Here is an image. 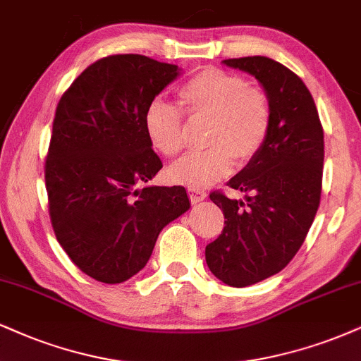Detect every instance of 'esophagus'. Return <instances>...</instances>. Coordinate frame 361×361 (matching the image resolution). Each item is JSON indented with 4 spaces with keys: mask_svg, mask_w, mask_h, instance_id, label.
Instances as JSON below:
<instances>
[{
    "mask_svg": "<svg viewBox=\"0 0 361 361\" xmlns=\"http://www.w3.org/2000/svg\"><path fill=\"white\" fill-rule=\"evenodd\" d=\"M188 192H189L190 202H192V204H197V202H201V201H204V199L207 197L206 190H202V189H197V188H189V189H188Z\"/></svg>",
    "mask_w": 361,
    "mask_h": 361,
    "instance_id": "obj_1",
    "label": "esophagus"
}]
</instances>
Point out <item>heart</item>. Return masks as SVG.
<instances>
[{"label":"heart","mask_w":361,"mask_h":361,"mask_svg":"<svg viewBox=\"0 0 361 361\" xmlns=\"http://www.w3.org/2000/svg\"><path fill=\"white\" fill-rule=\"evenodd\" d=\"M179 102L189 118H209L204 142L207 149L176 162L169 176L177 184L204 188L252 160L268 140L273 106L268 92L247 83L243 75L209 66L179 88ZM150 144L166 157H176L188 140L184 113L162 100L150 102L144 115Z\"/></svg>","instance_id":"obj_1"}]
</instances>
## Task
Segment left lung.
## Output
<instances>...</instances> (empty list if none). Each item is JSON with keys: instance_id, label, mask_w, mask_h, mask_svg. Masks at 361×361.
Instances as JSON below:
<instances>
[{"instance_id": "left-lung-1", "label": "left lung", "mask_w": 361, "mask_h": 361, "mask_svg": "<svg viewBox=\"0 0 361 361\" xmlns=\"http://www.w3.org/2000/svg\"><path fill=\"white\" fill-rule=\"evenodd\" d=\"M224 63L255 75L273 106L264 147L228 182L244 201L209 194L226 221L206 246V262L222 283L244 288L286 268L305 243L322 199L324 140L313 97L296 73L268 56Z\"/></svg>"}]
</instances>
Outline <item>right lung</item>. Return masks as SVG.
<instances>
[{"mask_svg":"<svg viewBox=\"0 0 361 361\" xmlns=\"http://www.w3.org/2000/svg\"><path fill=\"white\" fill-rule=\"evenodd\" d=\"M179 75L144 55H110L87 66L56 105L44 160L48 212L60 246L100 283L144 268L159 233L190 207L182 185L144 188L162 169L144 115Z\"/></svg>","mask_w":361,"mask_h":361,"instance_id":"right-lung-1","label":"right lung"}]
</instances>
